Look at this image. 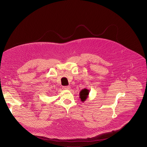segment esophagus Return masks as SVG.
<instances>
[{
    "mask_svg": "<svg viewBox=\"0 0 147 147\" xmlns=\"http://www.w3.org/2000/svg\"><path fill=\"white\" fill-rule=\"evenodd\" d=\"M63 89L64 90H69L71 89V87L69 86H63Z\"/></svg>",
    "mask_w": 147,
    "mask_h": 147,
    "instance_id": "1",
    "label": "esophagus"
}]
</instances>
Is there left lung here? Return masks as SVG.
Masks as SVG:
<instances>
[{"mask_svg":"<svg viewBox=\"0 0 147 147\" xmlns=\"http://www.w3.org/2000/svg\"><path fill=\"white\" fill-rule=\"evenodd\" d=\"M89 92H90L89 90H88L87 89H83L80 92L79 97H80L82 102L85 101L88 98V97H89Z\"/></svg>","mask_w":147,"mask_h":147,"instance_id":"obj_1","label":"left lung"}]
</instances>
